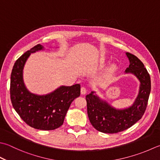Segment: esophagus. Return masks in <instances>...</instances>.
<instances>
[{
  "instance_id": "esophagus-1",
  "label": "esophagus",
  "mask_w": 160,
  "mask_h": 160,
  "mask_svg": "<svg viewBox=\"0 0 160 160\" xmlns=\"http://www.w3.org/2000/svg\"><path fill=\"white\" fill-rule=\"evenodd\" d=\"M80 92L82 95L85 94V93H87V89L84 87H81V89H80Z\"/></svg>"
}]
</instances>
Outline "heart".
Returning a JSON list of instances; mask_svg holds the SVG:
<instances>
[{
    "instance_id": "heart-1",
    "label": "heart",
    "mask_w": 160,
    "mask_h": 160,
    "mask_svg": "<svg viewBox=\"0 0 160 160\" xmlns=\"http://www.w3.org/2000/svg\"><path fill=\"white\" fill-rule=\"evenodd\" d=\"M104 63H105V61L104 60H101V64H103ZM116 68H117V67H116L115 64H112V65L109 66V67L108 68V71L109 72L113 71H114L116 69Z\"/></svg>"
}]
</instances>
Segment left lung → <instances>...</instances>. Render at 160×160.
<instances>
[{"label": "left lung", "mask_w": 160, "mask_h": 160, "mask_svg": "<svg viewBox=\"0 0 160 160\" xmlns=\"http://www.w3.org/2000/svg\"><path fill=\"white\" fill-rule=\"evenodd\" d=\"M130 65L125 73L133 74L140 82L139 93L133 104L123 109L112 107L92 92L86 96L87 114L93 128L103 133L122 132L140 120L146 111L151 93L150 75L140 59L131 53L126 52Z\"/></svg>", "instance_id": "8db88e82"}]
</instances>
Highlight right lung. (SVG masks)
Segmentation results:
<instances>
[{
    "label": "right lung",
    "instance_id": "right-lung-1",
    "mask_svg": "<svg viewBox=\"0 0 160 160\" xmlns=\"http://www.w3.org/2000/svg\"><path fill=\"white\" fill-rule=\"evenodd\" d=\"M43 49V46L37 44L16 61L11 73L10 98L14 109L28 126L52 130L63 124L71 102L80 95V84L62 85L45 95L31 93L25 85L23 68L31 53Z\"/></svg>",
    "mask_w": 160,
    "mask_h": 160
}]
</instances>
